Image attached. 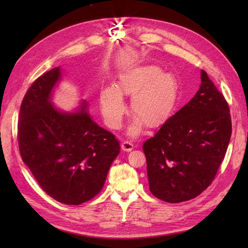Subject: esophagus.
I'll use <instances>...</instances> for the list:
<instances>
[{
	"label": "esophagus",
	"mask_w": 248,
	"mask_h": 248,
	"mask_svg": "<svg viewBox=\"0 0 248 248\" xmlns=\"http://www.w3.org/2000/svg\"><path fill=\"white\" fill-rule=\"evenodd\" d=\"M133 148H134V145L132 143H130V141H128V140L123 141V144H121V149L125 152L133 150Z\"/></svg>",
	"instance_id": "esophagus-1"
}]
</instances>
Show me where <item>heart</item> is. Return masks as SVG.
Wrapping results in <instances>:
<instances>
[{"label":"heart","instance_id":"heart-1","mask_svg":"<svg viewBox=\"0 0 248 248\" xmlns=\"http://www.w3.org/2000/svg\"><path fill=\"white\" fill-rule=\"evenodd\" d=\"M179 81L175 75L164 72L156 65H143L121 72L115 85L100 89L99 105L110 128L117 129L125 113L123 94L131 96L130 108L135 118L128 134L136 138L148 128L159 127L170 116L179 97Z\"/></svg>","mask_w":248,"mask_h":248}]
</instances>
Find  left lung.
Segmentation results:
<instances>
[{
  "mask_svg": "<svg viewBox=\"0 0 248 248\" xmlns=\"http://www.w3.org/2000/svg\"><path fill=\"white\" fill-rule=\"evenodd\" d=\"M187 104L168 118L143 150L150 192L166 202L193 199L214 180L231 138L228 103L207 72Z\"/></svg>",
  "mask_w": 248,
  "mask_h": 248,
  "instance_id": "1",
  "label": "left lung"
}]
</instances>
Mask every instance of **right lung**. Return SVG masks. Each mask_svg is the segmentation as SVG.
Here are the masks:
<instances>
[{
    "label": "right lung",
    "mask_w": 248,
    "mask_h": 248,
    "mask_svg": "<svg viewBox=\"0 0 248 248\" xmlns=\"http://www.w3.org/2000/svg\"><path fill=\"white\" fill-rule=\"evenodd\" d=\"M61 80V67H55L26 92L19 114V150L49 196L78 205L101 191L120 145L94 123L85 100L73 112L54 107L52 93Z\"/></svg>",
    "instance_id": "add662e5"
}]
</instances>
